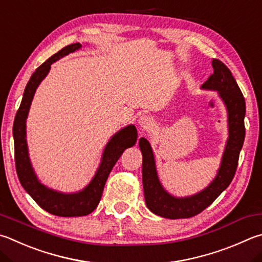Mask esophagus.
<instances>
[{
    "mask_svg": "<svg viewBox=\"0 0 262 262\" xmlns=\"http://www.w3.org/2000/svg\"><path fill=\"white\" fill-rule=\"evenodd\" d=\"M139 125L142 127V130L143 133H146L152 129V126H154V120L150 116L143 115L139 118Z\"/></svg>",
    "mask_w": 262,
    "mask_h": 262,
    "instance_id": "1",
    "label": "esophagus"
}]
</instances>
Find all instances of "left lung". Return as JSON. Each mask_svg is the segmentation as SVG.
Masks as SVG:
<instances>
[{
  "label": "left lung",
  "instance_id": "left-lung-1",
  "mask_svg": "<svg viewBox=\"0 0 262 262\" xmlns=\"http://www.w3.org/2000/svg\"><path fill=\"white\" fill-rule=\"evenodd\" d=\"M213 74L203 84L204 89L217 90L228 110L229 139L216 178L208 187L191 197L175 198L161 187L157 177L154 154L144 137L140 139L143 155V188L146 206L157 215L167 219H184L197 215L205 210L228 188L235 177L242 146L245 139V99L230 70L221 60L213 58Z\"/></svg>",
  "mask_w": 262,
  "mask_h": 262
}]
</instances>
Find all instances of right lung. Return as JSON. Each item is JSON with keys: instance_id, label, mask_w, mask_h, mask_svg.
I'll return each mask as SVG.
<instances>
[{"instance_id": "1", "label": "right lung", "mask_w": 262, "mask_h": 262, "mask_svg": "<svg viewBox=\"0 0 262 262\" xmlns=\"http://www.w3.org/2000/svg\"><path fill=\"white\" fill-rule=\"evenodd\" d=\"M81 45L73 43L64 47L57 54L52 55L43 64L40 65L32 74L27 82L23 99L13 122V140H15V161L18 179L24 189L34 199L37 205L54 215L58 216H81L92 213L101 201L104 185L108 174L120 158L122 152L130 147L137 141L135 126H128L112 137L104 150L102 163L95 178L87 188L78 193L65 194L46 188L37 181L30 163L26 144V118L30 110L34 93L42 79L48 74L51 64L65 55L78 50Z\"/></svg>"}]
</instances>
